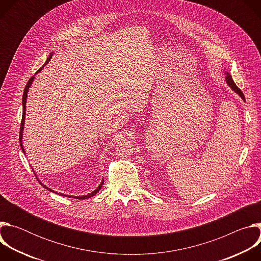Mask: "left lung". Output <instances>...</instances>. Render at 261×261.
<instances>
[{
	"label": "left lung",
	"mask_w": 261,
	"mask_h": 261,
	"mask_svg": "<svg viewBox=\"0 0 261 261\" xmlns=\"http://www.w3.org/2000/svg\"><path fill=\"white\" fill-rule=\"evenodd\" d=\"M225 81H226V84L229 86V88L234 92V93H237L244 101H245V96H244V94H243V92L237 87V85L234 84V82H233V80H232V77H231V75H230V73H228V72H225Z\"/></svg>",
	"instance_id": "8db88e82"
}]
</instances>
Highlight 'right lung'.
<instances>
[{
  "label": "right lung",
  "instance_id": "obj_1",
  "mask_svg": "<svg viewBox=\"0 0 261 261\" xmlns=\"http://www.w3.org/2000/svg\"><path fill=\"white\" fill-rule=\"evenodd\" d=\"M54 54L55 53H51L50 55H49V57L47 58V60L45 61V63L43 64V66L36 72V74H38L39 72H41V70L45 67V65H47L48 64V62L50 61V59L53 58V56H54ZM35 74V75H36ZM35 75L34 76H32L31 79H30V81L28 82V84H27V86H25V88H24V91H23V95H22V119H21V124H20V132H19V142H20V147H21V150H22V152H23V154H25V150H24V147H23V142H22V135H23V129H24V120H25V104H27V98H28V92H29V89H30V87L32 86V84H33V82H34V80H35ZM33 169V168H32ZM33 171H34V169H33ZM35 172V171H34ZM35 175H36V177H37V179H39L38 178V176H37V174L35 173ZM39 182L43 186V187L45 188V189H47L48 191H50V192H54V193H58V192H56V191H54V190H51L50 188H48V187H46L45 185H43L40 180H39ZM103 182H104V179H102L101 180V182H100V185L98 186V187L94 190V191H92L91 193H89V194H87V195H82V196H73V195H66V194H63V193H58V194H60V195H62V196H66V197H72V198H76V199H88V198H90V197H92V196H94L95 194H97L98 192H99V190L101 189V187H102V185H103Z\"/></svg>",
  "mask_w": 261,
  "mask_h": 261
}]
</instances>
